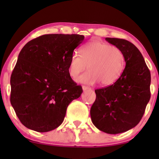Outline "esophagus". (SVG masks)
Returning a JSON list of instances; mask_svg holds the SVG:
<instances>
[{
  "label": "esophagus",
  "instance_id": "34e87169",
  "mask_svg": "<svg viewBox=\"0 0 159 159\" xmlns=\"http://www.w3.org/2000/svg\"><path fill=\"white\" fill-rule=\"evenodd\" d=\"M82 89H83L84 91H87V90H91L90 87H86V86H83V87H82Z\"/></svg>",
  "mask_w": 159,
  "mask_h": 159
}]
</instances>
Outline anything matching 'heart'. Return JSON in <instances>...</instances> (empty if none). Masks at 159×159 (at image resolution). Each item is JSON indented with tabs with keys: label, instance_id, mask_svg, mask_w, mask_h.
<instances>
[{
	"label": "heart",
	"instance_id": "b5f03b06",
	"mask_svg": "<svg viewBox=\"0 0 159 159\" xmlns=\"http://www.w3.org/2000/svg\"><path fill=\"white\" fill-rule=\"evenodd\" d=\"M90 71L78 78L77 81L110 86L118 80L124 68V55L117 47L102 42L93 41L81 48V55L72 54L69 62V74L76 78L86 70Z\"/></svg>",
	"mask_w": 159,
	"mask_h": 159
}]
</instances>
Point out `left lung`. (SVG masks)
<instances>
[{"mask_svg":"<svg viewBox=\"0 0 159 159\" xmlns=\"http://www.w3.org/2000/svg\"><path fill=\"white\" fill-rule=\"evenodd\" d=\"M105 40L121 50L125 66L112 85L95 90L90 109L93 125L107 134H119L135 127L150 99L151 75L143 57L130 42L117 38Z\"/></svg>","mask_w":159,"mask_h":159,"instance_id":"obj_1","label":"left lung"}]
</instances>
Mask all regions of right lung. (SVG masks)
<instances>
[{"label":"right lung","instance_id":"1","mask_svg":"<svg viewBox=\"0 0 159 159\" xmlns=\"http://www.w3.org/2000/svg\"><path fill=\"white\" fill-rule=\"evenodd\" d=\"M79 34H45L30 40L20 52L10 78V102L21 123L38 132L63 123L69 103L79 98L81 86L69 75Z\"/></svg>","mask_w":159,"mask_h":159}]
</instances>
